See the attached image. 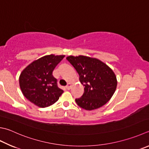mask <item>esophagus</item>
Wrapping results in <instances>:
<instances>
[{
	"label": "esophagus",
	"instance_id": "obj_1",
	"mask_svg": "<svg viewBox=\"0 0 149 149\" xmlns=\"http://www.w3.org/2000/svg\"><path fill=\"white\" fill-rule=\"evenodd\" d=\"M71 88V84H67V85L66 86V89H68V90H69Z\"/></svg>",
	"mask_w": 149,
	"mask_h": 149
}]
</instances>
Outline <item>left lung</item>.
Here are the masks:
<instances>
[{
	"instance_id": "obj_1",
	"label": "left lung",
	"mask_w": 149,
	"mask_h": 149,
	"mask_svg": "<svg viewBox=\"0 0 149 149\" xmlns=\"http://www.w3.org/2000/svg\"><path fill=\"white\" fill-rule=\"evenodd\" d=\"M66 59L79 74L84 92L76 102L86 110L102 107L116 91L117 81L112 69L97 58L85 56H69Z\"/></svg>"
}]
</instances>
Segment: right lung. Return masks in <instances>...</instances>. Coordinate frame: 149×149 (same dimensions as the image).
I'll list each match as a JSON object with an SVG mask.
<instances>
[{
  "label": "right lung",
  "mask_w": 149,
  "mask_h": 149,
  "mask_svg": "<svg viewBox=\"0 0 149 149\" xmlns=\"http://www.w3.org/2000/svg\"><path fill=\"white\" fill-rule=\"evenodd\" d=\"M64 57V55L45 56L33 61L21 73L19 86L22 94L38 107L52 105L63 93L52 72Z\"/></svg>",
  "instance_id": "obj_1"
}]
</instances>
